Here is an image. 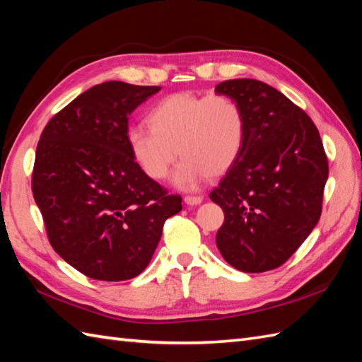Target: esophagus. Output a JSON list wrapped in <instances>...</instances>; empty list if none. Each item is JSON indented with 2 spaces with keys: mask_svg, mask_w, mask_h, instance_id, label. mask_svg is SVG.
<instances>
[{
  "mask_svg": "<svg viewBox=\"0 0 362 362\" xmlns=\"http://www.w3.org/2000/svg\"><path fill=\"white\" fill-rule=\"evenodd\" d=\"M202 200H204V197H202V196H187V197H185V204H187V205H199V204H202Z\"/></svg>",
  "mask_w": 362,
  "mask_h": 362,
  "instance_id": "esophagus-1",
  "label": "esophagus"
}]
</instances>
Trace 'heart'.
I'll return each instance as SVG.
<instances>
[{
    "label": "heart",
    "instance_id": "obj_1",
    "mask_svg": "<svg viewBox=\"0 0 362 362\" xmlns=\"http://www.w3.org/2000/svg\"><path fill=\"white\" fill-rule=\"evenodd\" d=\"M149 124L129 126L131 153L148 177L162 180L179 149L183 158L173 182L182 189L197 188L208 175L225 174L245 146L247 117L230 95L175 92L151 109Z\"/></svg>",
    "mask_w": 362,
    "mask_h": 362
}]
</instances>
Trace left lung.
I'll list each match as a JSON object with an SVG mask.
<instances>
[{"label": "left lung", "mask_w": 362, "mask_h": 362, "mask_svg": "<svg viewBox=\"0 0 362 362\" xmlns=\"http://www.w3.org/2000/svg\"><path fill=\"white\" fill-rule=\"evenodd\" d=\"M217 94L240 103L245 146L209 199L223 209L221 255L245 273L287 262L316 226L329 162L313 120L282 92L253 78L222 81Z\"/></svg>", "instance_id": "1"}]
</instances>
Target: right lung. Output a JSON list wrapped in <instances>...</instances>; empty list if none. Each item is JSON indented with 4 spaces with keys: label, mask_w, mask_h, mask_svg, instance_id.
<instances>
[{
    "label": "right lung",
    "mask_w": 362,
    "mask_h": 362,
    "mask_svg": "<svg viewBox=\"0 0 362 362\" xmlns=\"http://www.w3.org/2000/svg\"><path fill=\"white\" fill-rule=\"evenodd\" d=\"M158 86L106 81L83 92L41 132L32 192L50 245L97 281H126L148 267L182 197L145 174L126 139L128 117Z\"/></svg>",
    "instance_id": "1"
}]
</instances>
